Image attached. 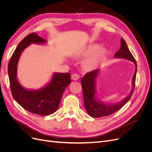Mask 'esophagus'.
Segmentation results:
<instances>
[{"label": "esophagus", "mask_w": 152, "mask_h": 152, "mask_svg": "<svg viewBox=\"0 0 152 152\" xmlns=\"http://www.w3.org/2000/svg\"><path fill=\"white\" fill-rule=\"evenodd\" d=\"M80 78L79 75L76 74V73H73L72 75V79L73 80H77Z\"/></svg>", "instance_id": "1"}]
</instances>
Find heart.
I'll return each instance as SVG.
<instances>
[{
	"label": "heart",
	"instance_id": "1",
	"mask_svg": "<svg viewBox=\"0 0 152 152\" xmlns=\"http://www.w3.org/2000/svg\"><path fill=\"white\" fill-rule=\"evenodd\" d=\"M106 53L107 50L104 48H102L100 44H93L82 49L79 56L83 58L89 57L86 59L84 65L86 68L91 69L104 56Z\"/></svg>",
	"mask_w": 152,
	"mask_h": 152
}]
</instances>
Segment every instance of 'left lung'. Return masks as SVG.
Listing matches in <instances>:
<instances>
[{
	"instance_id": "obj_1",
	"label": "left lung",
	"mask_w": 152,
	"mask_h": 152,
	"mask_svg": "<svg viewBox=\"0 0 152 152\" xmlns=\"http://www.w3.org/2000/svg\"><path fill=\"white\" fill-rule=\"evenodd\" d=\"M121 45L120 49L115 54V58L125 59L134 63L135 72L132 79V88L130 93L126 96L121 102L113 103H104L97 97L96 90V79L100 72L99 69H97L86 73L82 78L81 84L83 91L84 103L86 111L89 115L93 118H98L110 115L120 110L129 100L134 92L135 80L137 72V65L134 58L129 49L126 41L121 39Z\"/></svg>"
}]
</instances>
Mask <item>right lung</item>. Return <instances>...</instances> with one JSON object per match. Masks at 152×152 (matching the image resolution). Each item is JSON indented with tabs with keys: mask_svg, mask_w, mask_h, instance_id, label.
<instances>
[{
	"mask_svg": "<svg viewBox=\"0 0 152 152\" xmlns=\"http://www.w3.org/2000/svg\"><path fill=\"white\" fill-rule=\"evenodd\" d=\"M48 42L35 33L27 35L16 47L8 65V75L13 98L21 107L31 113L47 116L58 108L62 95L70 84L69 73H54L50 80L39 89H28L18 81V64L23 51L31 44H45Z\"/></svg>",
	"mask_w": 152,
	"mask_h": 152,
	"instance_id": "add662e5",
	"label": "right lung"
}]
</instances>
